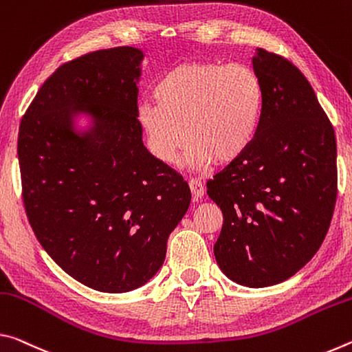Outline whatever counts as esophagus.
Wrapping results in <instances>:
<instances>
[{"label":"esophagus","instance_id":"34e87169","mask_svg":"<svg viewBox=\"0 0 352 352\" xmlns=\"http://www.w3.org/2000/svg\"><path fill=\"white\" fill-rule=\"evenodd\" d=\"M188 187H190V190H192L193 199L198 201L204 197V186H203V182L197 179V177H192V179L188 181Z\"/></svg>","mask_w":352,"mask_h":352}]
</instances>
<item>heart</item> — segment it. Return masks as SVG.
Returning <instances> with one entry per match:
<instances>
[{
	"instance_id": "1",
	"label": "heart",
	"mask_w": 352,
	"mask_h": 352,
	"mask_svg": "<svg viewBox=\"0 0 352 352\" xmlns=\"http://www.w3.org/2000/svg\"><path fill=\"white\" fill-rule=\"evenodd\" d=\"M153 100L138 106L137 118L151 154L173 165L203 170L212 162L230 164L256 140L265 109V87L246 63L188 60L155 79Z\"/></svg>"
}]
</instances>
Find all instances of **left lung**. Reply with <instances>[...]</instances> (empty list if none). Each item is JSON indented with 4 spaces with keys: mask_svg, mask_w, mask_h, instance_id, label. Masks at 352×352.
<instances>
[{
    "mask_svg": "<svg viewBox=\"0 0 352 352\" xmlns=\"http://www.w3.org/2000/svg\"><path fill=\"white\" fill-rule=\"evenodd\" d=\"M265 109L248 151L207 181L223 212L218 267L237 284L268 287L299 272L324 240L337 199L332 123L298 67L258 50Z\"/></svg>",
    "mask_w": 352,
    "mask_h": 352,
    "instance_id": "left-lung-1",
    "label": "left lung"
}]
</instances>
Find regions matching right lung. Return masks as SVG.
<instances>
[{"instance_id": "right-lung-1", "label": "right lung", "mask_w": 352, "mask_h": 352, "mask_svg": "<svg viewBox=\"0 0 352 352\" xmlns=\"http://www.w3.org/2000/svg\"><path fill=\"white\" fill-rule=\"evenodd\" d=\"M142 51L100 50L65 62L38 89L19 132L21 195L51 258L80 284L124 293L162 267L190 204L188 184L142 140ZM87 111L96 126L72 131Z\"/></svg>"}]
</instances>
